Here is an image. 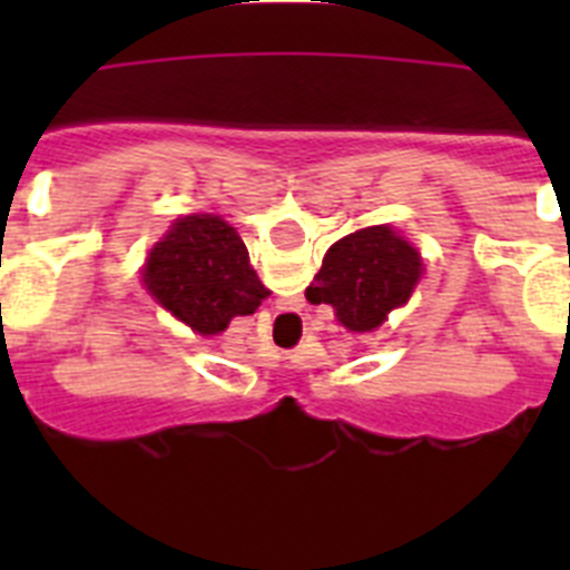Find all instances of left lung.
Masks as SVG:
<instances>
[{"label":"left lung","mask_w":570,"mask_h":570,"mask_svg":"<svg viewBox=\"0 0 570 570\" xmlns=\"http://www.w3.org/2000/svg\"><path fill=\"white\" fill-rule=\"evenodd\" d=\"M420 276V250L394 228L374 225L331 245L305 296L311 305H331L347 331L367 334L411 299Z\"/></svg>","instance_id":"obj_1"}]
</instances>
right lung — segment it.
<instances>
[{
	"label": "right lung",
	"instance_id": "1",
	"mask_svg": "<svg viewBox=\"0 0 570 570\" xmlns=\"http://www.w3.org/2000/svg\"><path fill=\"white\" fill-rule=\"evenodd\" d=\"M142 282L165 311L203 336L254 314L271 294L250 268L248 248L223 216H179L150 248Z\"/></svg>",
	"mask_w": 570,
	"mask_h": 570
}]
</instances>
